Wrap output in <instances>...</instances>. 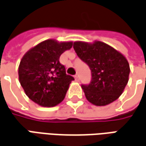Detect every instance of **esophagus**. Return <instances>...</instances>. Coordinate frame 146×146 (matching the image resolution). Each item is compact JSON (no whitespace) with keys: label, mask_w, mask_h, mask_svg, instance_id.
I'll list each match as a JSON object with an SVG mask.
<instances>
[{"label":"esophagus","mask_w":146,"mask_h":146,"mask_svg":"<svg viewBox=\"0 0 146 146\" xmlns=\"http://www.w3.org/2000/svg\"><path fill=\"white\" fill-rule=\"evenodd\" d=\"M75 80L77 81V82H79V75H78V74H76V75H75Z\"/></svg>","instance_id":"34e87169"}]
</instances>
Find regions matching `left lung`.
<instances>
[{"label": "left lung", "mask_w": 146, "mask_h": 146, "mask_svg": "<svg viewBox=\"0 0 146 146\" xmlns=\"http://www.w3.org/2000/svg\"><path fill=\"white\" fill-rule=\"evenodd\" d=\"M77 56L91 72L89 84H82L86 99L95 106H106L118 98L128 83L129 65L125 56L108 44L75 42Z\"/></svg>", "instance_id": "8db88e82"}]
</instances>
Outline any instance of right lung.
I'll return each instance as SVG.
<instances>
[{
	"mask_svg": "<svg viewBox=\"0 0 146 146\" xmlns=\"http://www.w3.org/2000/svg\"><path fill=\"white\" fill-rule=\"evenodd\" d=\"M72 42L48 40L36 45L22 58L19 69L21 86L31 100L42 106H54L65 98L74 77L66 74L60 57Z\"/></svg>",
	"mask_w": 146,
	"mask_h": 146,
	"instance_id": "1",
	"label": "right lung"
}]
</instances>
